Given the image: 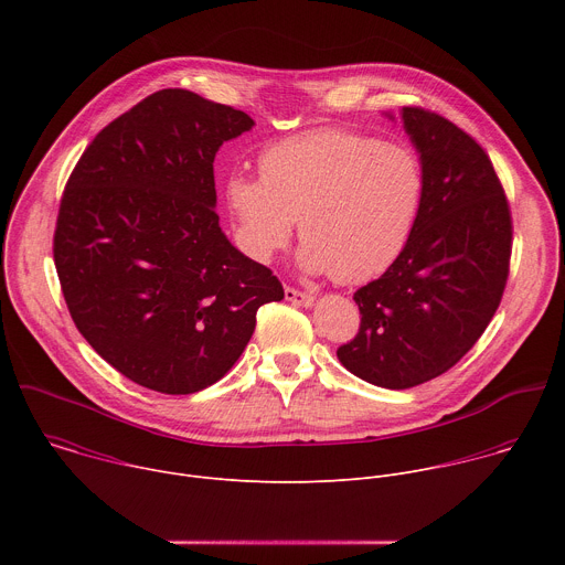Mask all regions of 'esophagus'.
I'll list each match as a JSON object with an SVG mask.
<instances>
[{
	"mask_svg": "<svg viewBox=\"0 0 565 565\" xmlns=\"http://www.w3.org/2000/svg\"><path fill=\"white\" fill-rule=\"evenodd\" d=\"M286 299L295 306H303V308H310L315 303V297L308 295V292H301V290H295V288H286Z\"/></svg>",
	"mask_w": 565,
	"mask_h": 565,
	"instance_id": "esophagus-1",
	"label": "esophagus"
}]
</instances>
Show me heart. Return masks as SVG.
<instances>
[{"label": "heart", "instance_id": "obj_1", "mask_svg": "<svg viewBox=\"0 0 565 565\" xmlns=\"http://www.w3.org/2000/svg\"><path fill=\"white\" fill-rule=\"evenodd\" d=\"M259 177L232 174L225 185L238 248L266 264L299 221V268L340 284L380 277L407 248L425 203V168L412 147L342 127L268 145Z\"/></svg>", "mask_w": 565, "mask_h": 565}]
</instances>
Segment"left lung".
<instances>
[{
	"instance_id": "1",
	"label": "left lung",
	"mask_w": 565,
	"mask_h": 565,
	"mask_svg": "<svg viewBox=\"0 0 565 565\" xmlns=\"http://www.w3.org/2000/svg\"><path fill=\"white\" fill-rule=\"evenodd\" d=\"M399 120L425 168L423 212L402 255L353 295L360 333L338 349L347 371L382 388L434 380L478 342L512 253L508 199L482 147L418 107H402Z\"/></svg>"
}]
</instances>
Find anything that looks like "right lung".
<instances>
[{"label": "right lung", "instance_id": "right-lung-1", "mask_svg": "<svg viewBox=\"0 0 565 565\" xmlns=\"http://www.w3.org/2000/svg\"><path fill=\"white\" fill-rule=\"evenodd\" d=\"M255 120L185 89L107 125L66 183L53 259L77 331L131 382L188 395L248 347L279 279L218 225L214 156Z\"/></svg>", "mask_w": 565, "mask_h": 565}]
</instances>
